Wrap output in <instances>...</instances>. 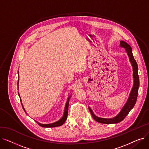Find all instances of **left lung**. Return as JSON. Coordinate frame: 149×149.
<instances>
[{"mask_svg": "<svg viewBox=\"0 0 149 149\" xmlns=\"http://www.w3.org/2000/svg\"><path fill=\"white\" fill-rule=\"evenodd\" d=\"M120 46L123 47V48H125L126 49L128 56L129 57L130 61L133 67V70H134V74H133V76H134V86H133L132 91L130 92L129 97L126 103L125 104L124 107H123L122 110L121 112L117 115L114 118H99L93 114L91 109L89 107V109L90 111V112L93 117V118L96 121L103 123V124H115L118 123L123 121L125 117H126L129 112L131 111V109L134 107L137 100L138 97V88L139 86V76L138 74V65L136 63V61L135 60L134 56L132 54V49L130 46L127 44L126 42L124 41H120Z\"/></svg>", "mask_w": 149, "mask_h": 149, "instance_id": "1", "label": "left lung"}]
</instances>
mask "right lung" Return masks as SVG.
<instances>
[{
	"mask_svg": "<svg viewBox=\"0 0 149 149\" xmlns=\"http://www.w3.org/2000/svg\"><path fill=\"white\" fill-rule=\"evenodd\" d=\"M18 75H19V72H18ZM19 79H18V83L17 84H19ZM20 97V95H19ZM70 98V96H69L68 98V100H67V102L66 103V105H65V111H64V113H63V115L62 118L59 120L58 121L55 122V123H51V124H40L38 122L37 124L39 125V126L42 127H58V126H61V125H63L64 124V123L65 122V121L67 119V116H68V106H69V100ZM20 101H21V99H20ZM23 107V106H22ZM23 110L25 111V109L24 107H23Z\"/></svg>",
	"mask_w": 149,
	"mask_h": 149,
	"instance_id": "right-lung-1",
	"label": "right lung"
}]
</instances>
